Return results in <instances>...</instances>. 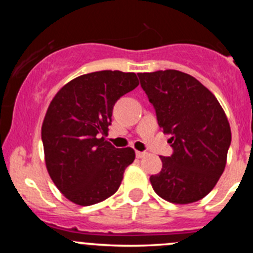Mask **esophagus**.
I'll return each mask as SVG.
<instances>
[{
    "label": "esophagus",
    "mask_w": 253,
    "mask_h": 253,
    "mask_svg": "<svg viewBox=\"0 0 253 253\" xmlns=\"http://www.w3.org/2000/svg\"><path fill=\"white\" fill-rule=\"evenodd\" d=\"M145 155H147V153H145V152H138V150L136 152V157L138 158V159H141V158H144Z\"/></svg>",
    "instance_id": "obj_1"
}]
</instances>
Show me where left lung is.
<instances>
[{"mask_svg": "<svg viewBox=\"0 0 253 253\" xmlns=\"http://www.w3.org/2000/svg\"><path fill=\"white\" fill-rule=\"evenodd\" d=\"M141 86L172 148L150 176L158 196L187 205L208 195L226 164L230 125L215 96L192 76L176 70L138 73Z\"/></svg>", "mask_w": 253, "mask_h": 253, "instance_id": "1", "label": "left lung"}]
</instances>
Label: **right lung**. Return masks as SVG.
I'll use <instances>...</instances> for the list:
<instances>
[{"instance_id":"right-lung-1","label":"right lung","mask_w":253,"mask_h":253,"mask_svg":"<svg viewBox=\"0 0 253 253\" xmlns=\"http://www.w3.org/2000/svg\"><path fill=\"white\" fill-rule=\"evenodd\" d=\"M139 84L134 73L100 71L60 89L42 127L45 163L56 187L71 202L91 206L119 190L132 148L105 141L115 103Z\"/></svg>"}]
</instances>
